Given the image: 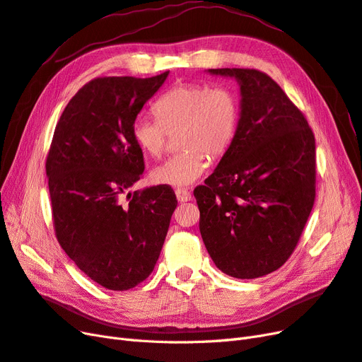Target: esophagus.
<instances>
[{
  "label": "esophagus",
  "mask_w": 362,
  "mask_h": 362,
  "mask_svg": "<svg viewBox=\"0 0 362 362\" xmlns=\"http://www.w3.org/2000/svg\"><path fill=\"white\" fill-rule=\"evenodd\" d=\"M175 197L180 203L183 202H189L191 200V192L187 188H177L175 189Z\"/></svg>",
  "instance_id": "1"
}]
</instances>
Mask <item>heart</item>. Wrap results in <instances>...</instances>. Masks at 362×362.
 <instances>
[{"instance_id":"1","label":"heart","mask_w":362,"mask_h":362,"mask_svg":"<svg viewBox=\"0 0 362 362\" xmlns=\"http://www.w3.org/2000/svg\"><path fill=\"white\" fill-rule=\"evenodd\" d=\"M156 119L138 117L132 122V138L142 153L158 159L168 136L177 131V148L151 171V180L170 187H187L208 170V154L220 158L229 150L241 118L238 95L226 86L180 83L153 105Z\"/></svg>"}]
</instances>
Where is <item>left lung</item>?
Segmentation results:
<instances>
[{"mask_svg":"<svg viewBox=\"0 0 362 362\" xmlns=\"http://www.w3.org/2000/svg\"><path fill=\"white\" fill-rule=\"evenodd\" d=\"M241 85V118L218 167L194 189L212 261L236 279L281 268L315 202V136L303 112L262 71L209 69Z\"/></svg>","mask_w":362,"mask_h":362,"instance_id":"obj_1","label":"left lung"}]
</instances>
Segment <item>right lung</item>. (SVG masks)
Returning <instances> with one entry per match:
<instances>
[{"label": "right lung", "instance_id": "add662e5", "mask_svg": "<svg viewBox=\"0 0 362 362\" xmlns=\"http://www.w3.org/2000/svg\"><path fill=\"white\" fill-rule=\"evenodd\" d=\"M168 72L88 81L60 115L47 154L56 238L107 290H130L151 274L177 206L168 185L129 192L121 203L146 168L132 122Z\"/></svg>", "mask_w": 362, "mask_h": 362}]
</instances>
